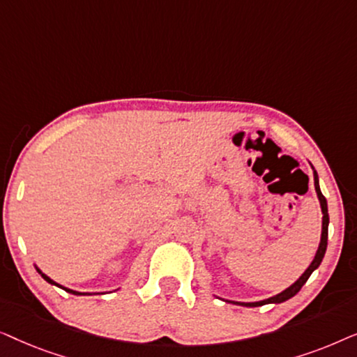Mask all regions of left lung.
I'll list each match as a JSON object with an SVG mask.
<instances>
[{
	"label": "left lung",
	"instance_id": "left-lung-1",
	"mask_svg": "<svg viewBox=\"0 0 357 357\" xmlns=\"http://www.w3.org/2000/svg\"><path fill=\"white\" fill-rule=\"evenodd\" d=\"M312 170H314L315 192H317V197H319L321 214H324V218H321V237H320L319 248H317V253H315L314 260H312V263L309 265V268H307V270L301 275L299 280H297L296 282H292L289 287H286V289L281 291L280 294H276V296H273V297H268V299L257 301V302H238V301H226V302H231V304L242 305V307H260V305H265V304H281V302H286L287 299H291V297H294L297 292L301 291V287L305 284L307 280H309L312 273H314L317 268L320 266V263H321V260H324L325 252H326V243H328L330 216H328V204H326V198L324 197V195H321L320 183H319V174H317V170L314 169V165H312Z\"/></svg>",
	"mask_w": 357,
	"mask_h": 357
}]
</instances>
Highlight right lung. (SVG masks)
<instances>
[{
	"instance_id": "right-lung-1",
	"label": "right lung",
	"mask_w": 357,
	"mask_h": 357,
	"mask_svg": "<svg viewBox=\"0 0 357 357\" xmlns=\"http://www.w3.org/2000/svg\"><path fill=\"white\" fill-rule=\"evenodd\" d=\"M36 266V270H37V273L38 275H40L43 280H45L47 282H50V284H53V286H56V287H60V289H65L66 292H70V294H75V296H91V292H79V291H75V289H70V287H65V286H61V284H58L56 281H53L52 278H48L45 273H42V270L40 268H38L37 265H33ZM94 294H102V292H94Z\"/></svg>"
}]
</instances>
